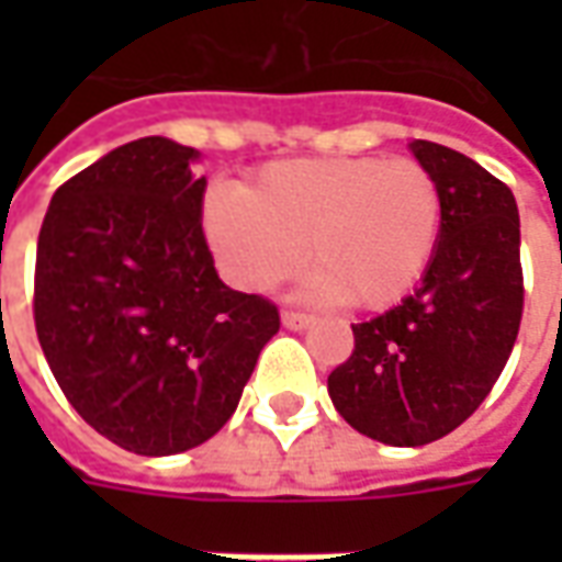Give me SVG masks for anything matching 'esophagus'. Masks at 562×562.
Here are the masks:
<instances>
[{
	"label": "esophagus",
	"mask_w": 562,
	"mask_h": 562,
	"mask_svg": "<svg viewBox=\"0 0 562 562\" xmlns=\"http://www.w3.org/2000/svg\"><path fill=\"white\" fill-rule=\"evenodd\" d=\"M310 322H313L310 313H301V310H282V325H285V328L304 330Z\"/></svg>",
	"instance_id": "1"
}]
</instances>
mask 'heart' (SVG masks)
<instances>
[{
    "mask_svg": "<svg viewBox=\"0 0 562 562\" xmlns=\"http://www.w3.org/2000/svg\"><path fill=\"white\" fill-rule=\"evenodd\" d=\"M204 234L222 273L268 292L304 265L316 292L385 310L413 292L442 234V189L418 159L346 156L268 165L244 189L204 198Z\"/></svg>",
    "mask_w": 562,
    "mask_h": 562,
    "instance_id": "b5f03b06",
    "label": "heart"
}]
</instances>
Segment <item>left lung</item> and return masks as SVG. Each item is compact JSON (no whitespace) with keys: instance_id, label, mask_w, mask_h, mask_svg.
Wrapping results in <instances>:
<instances>
[{"instance_id":"1","label":"left lung","mask_w":562,"mask_h":562,"mask_svg":"<svg viewBox=\"0 0 562 562\" xmlns=\"http://www.w3.org/2000/svg\"><path fill=\"white\" fill-rule=\"evenodd\" d=\"M415 159L442 189V234L415 294L352 325L328 376L337 413L385 446H427L467 422L503 373L524 316L515 195L479 161L434 140Z\"/></svg>"}]
</instances>
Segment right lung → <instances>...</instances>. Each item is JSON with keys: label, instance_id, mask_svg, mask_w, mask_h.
<instances>
[{"label": "right lung", "instance_id": "1", "mask_svg": "<svg viewBox=\"0 0 562 562\" xmlns=\"http://www.w3.org/2000/svg\"><path fill=\"white\" fill-rule=\"evenodd\" d=\"M198 153L140 138L59 186L35 252L32 316L68 403L126 451L207 442L240 403L280 310L228 289L201 228Z\"/></svg>", "mask_w": 562, "mask_h": 562}]
</instances>
